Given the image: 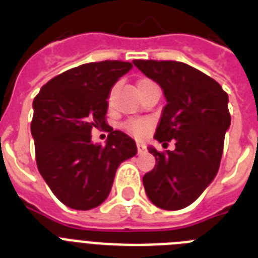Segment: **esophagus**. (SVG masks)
Segmentation results:
<instances>
[{
	"mask_svg": "<svg viewBox=\"0 0 258 258\" xmlns=\"http://www.w3.org/2000/svg\"><path fill=\"white\" fill-rule=\"evenodd\" d=\"M137 147H138V153H145L146 151V146L143 142L138 141L137 142Z\"/></svg>",
	"mask_w": 258,
	"mask_h": 258,
	"instance_id": "1",
	"label": "esophagus"
}]
</instances>
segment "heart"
<instances>
[{
  "mask_svg": "<svg viewBox=\"0 0 258 258\" xmlns=\"http://www.w3.org/2000/svg\"><path fill=\"white\" fill-rule=\"evenodd\" d=\"M147 83H150V80L142 79L141 82L138 83V86H143V84H147ZM125 128L128 130L131 134H134V135L142 137V135H145L147 128H149V123L146 120H131L125 123Z\"/></svg>",
  "mask_w": 258,
  "mask_h": 258,
  "instance_id": "obj_1",
  "label": "heart"
}]
</instances>
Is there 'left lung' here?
<instances>
[{"mask_svg": "<svg viewBox=\"0 0 258 258\" xmlns=\"http://www.w3.org/2000/svg\"><path fill=\"white\" fill-rule=\"evenodd\" d=\"M133 62L161 86L167 101L154 138L163 145L175 142L174 151L149 147L157 163L143 176L146 194L158 208L179 210L204 192L220 169L225 133L230 127L228 93L184 62Z\"/></svg>", "mask_w": 258, "mask_h": 258, "instance_id": "left-lung-1", "label": "left lung"}]
</instances>
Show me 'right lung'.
<instances>
[{
	"mask_svg": "<svg viewBox=\"0 0 258 258\" xmlns=\"http://www.w3.org/2000/svg\"><path fill=\"white\" fill-rule=\"evenodd\" d=\"M131 68L109 60L83 64L49 80L34 97L30 133L38 171L68 208L103 204L119 165L137 154L133 138L105 123L111 89ZM93 128L109 131L105 146L92 143Z\"/></svg>",
	"mask_w": 258,
	"mask_h": 258,
	"instance_id": "add662e5",
	"label": "right lung"
}]
</instances>
